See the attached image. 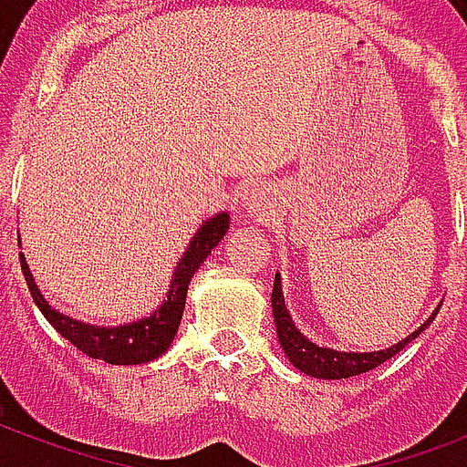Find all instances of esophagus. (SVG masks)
<instances>
[{
	"label": "esophagus",
	"instance_id": "34e87169",
	"mask_svg": "<svg viewBox=\"0 0 467 467\" xmlns=\"http://www.w3.org/2000/svg\"><path fill=\"white\" fill-rule=\"evenodd\" d=\"M266 193H264V189H259V186H254V189H249L247 193H244V205H247L249 213H264L266 211Z\"/></svg>",
	"mask_w": 467,
	"mask_h": 467
}]
</instances>
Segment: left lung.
I'll use <instances>...</instances> for the list:
<instances>
[{
  "instance_id": "1",
  "label": "left lung",
  "mask_w": 467,
  "mask_h": 467,
  "mask_svg": "<svg viewBox=\"0 0 467 467\" xmlns=\"http://www.w3.org/2000/svg\"><path fill=\"white\" fill-rule=\"evenodd\" d=\"M271 307H274V322H276V332H278V341H281V347H284L285 356L291 358V363L296 368H300L303 373L307 376H315V378H351V376H358V373H366V370L376 368L380 366L383 361L392 358L395 354H400L402 348L414 339V337H420L427 325L431 319L436 317L434 315L424 322V325L412 332L407 339H402L400 344L390 348H383V351H373V354H347V351H332V348H322L317 344H312L307 341L303 334L296 329L293 325L291 315L285 310V303H284V293H281V278L276 276L274 281V291H271Z\"/></svg>"
}]
</instances>
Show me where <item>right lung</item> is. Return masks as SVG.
<instances>
[{"label":"right lung","instance_id":"right-lung-1","mask_svg":"<svg viewBox=\"0 0 467 467\" xmlns=\"http://www.w3.org/2000/svg\"><path fill=\"white\" fill-rule=\"evenodd\" d=\"M227 227H230V215L220 213L211 218L201 230L196 233L191 247L182 256V262L176 266V274L171 278V288H169L167 300L161 303L160 310H155L150 317L133 322V325L123 327H94L77 322V319L62 315L47 306L46 298L40 296L38 285L33 284L31 271L26 264L24 254L21 256V271H24L26 285L31 291L33 303L43 312V317L57 329V332L75 344L82 354L91 358H101L106 363H116V366H130V363H148L157 356H161L169 348L174 339L179 322H182L183 303H186V291H189L191 276L196 269L205 262V256L211 254V249L225 237Z\"/></svg>","mask_w":467,"mask_h":467}]
</instances>
